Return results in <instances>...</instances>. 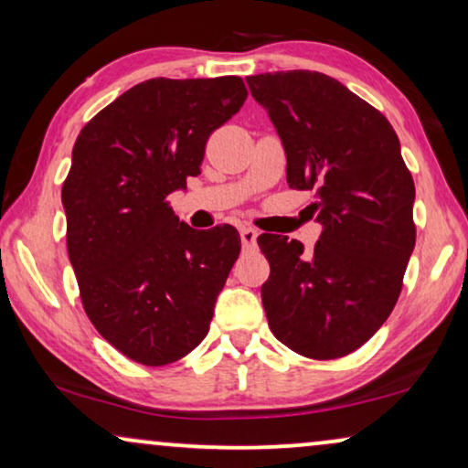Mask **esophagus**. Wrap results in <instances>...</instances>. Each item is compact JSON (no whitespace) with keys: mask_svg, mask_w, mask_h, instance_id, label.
<instances>
[{"mask_svg":"<svg viewBox=\"0 0 468 468\" xmlns=\"http://www.w3.org/2000/svg\"><path fill=\"white\" fill-rule=\"evenodd\" d=\"M240 240H242V249H255V242H258V232H255L253 228H242Z\"/></svg>","mask_w":468,"mask_h":468,"instance_id":"esophagus-1","label":"esophagus"}]
</instances>
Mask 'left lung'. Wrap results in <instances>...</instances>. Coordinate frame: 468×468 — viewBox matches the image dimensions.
I'll return each instance as SVG.
<instances>
[{"label": "left lung", "mask_w": 468, "mask_h": 468, "mask_svg": "<svg viewBox=\"0 0 468 468\" xmlns=\"http://www.w3.org/2000/svg\"><path fill=\"white\" fill-rule=\"evenodd\" d=\"M277 127L287 185L313 189L322 236L261 234L271 264L261 285L268 325L292 351L335 360L362 347L392 313L415 247V185L383 114L322 72L249 76Z\"/></svg>", "instance_id": "1"}]
</instances>
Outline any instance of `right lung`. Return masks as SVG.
<instances>
[{"mask_svg": "<svg viewBox=\"0 0 468 468\" xmlns=\"http://www.w3.org/2000/svg\"><path fill=\"white\" fill-rule=\"evenodd\" d=\"M245 100L239 76L151 79L76 138L61 202L82 306L114 349L144 367L181 360L204 341L240 253L236 228H189L168 196L200 175L208 136Z\"/></svg>", "mask_w": 468, "mask_h": 468, "instance_id": "add662e5", "label": "right lung"}]
</instances>
